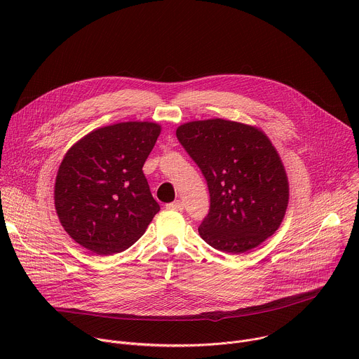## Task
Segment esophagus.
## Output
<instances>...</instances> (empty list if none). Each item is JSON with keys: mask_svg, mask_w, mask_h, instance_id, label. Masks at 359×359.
Here are the masks:
<instances>
[{"mask_svg": "<svg viewBox=\"0 0 359 359\" xmlns=\"http://www.w3.org/2000/svg\"><path fill=\"white\" fill-rule=\"evenodd\" d=\"M166 208H168L169 210H183V201L176 200V201H173V203L166 204Z\"/></svg>", "mask_w": 359, "mask_h": 359, "instance_id": "obj_1", "label": "esophagus"}]
</instances>
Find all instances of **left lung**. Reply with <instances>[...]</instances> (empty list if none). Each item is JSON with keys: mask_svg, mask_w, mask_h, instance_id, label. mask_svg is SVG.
Here are the masks:
<instances>
[{"mask_svg": "<svg viewBox=\"0 0 359 359\" xmlns=\"http://www.w3.org/2000/svg\"><path fill=\"white\" fill-rule=\"evenodd\" d=\"M176 136L208 180L210 210L200 237L241 254L273 236L288 206V179L267 135L255 126L206 119L180 125Z\"/></svg>", "mask_w": 359, "mask_h": 359, "instance_id": "8db88e82", "label": "left lung"}]
</instances>
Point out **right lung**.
<instances>
[{"instance_id": "1", "label": "right lung", "mask_w": 359, "mask_h": 359, "mask_svg": "<svg viewBox=\"0 0 359 359\" xmlns=\"http://www.w3.org/2000/svg\"><path fill=\"white\" fill-rule=\"evenodd\" d=\"M161 130L153 122H121L92 130L65 153L55 179V210L83 248L121 252L161 210L142 170Z\"/></svg>"}]
</instances>
